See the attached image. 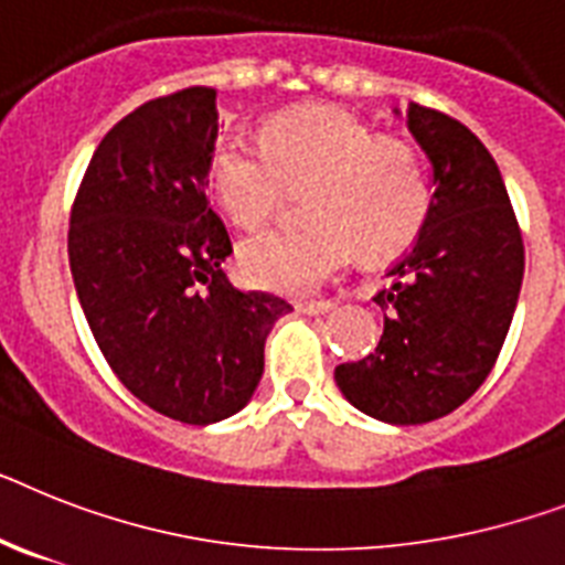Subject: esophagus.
Listing matches in <instances>:
<instances>
[{
    "label": "esophagus",
    "instance_id": "esophagus-1",
    "mask_svg": "<svg viewBox=\"0 0 565 565\" xmlns=\"http://www.w3.org/2000/svg\"><path fill=\"white\" fill-rule=\"evenodd\" d=\"M294 306L302 315H326V311L332 309V300H297Z\"/></svg>",
    "mask_w": 565,
    "mask_h": 565
}]
</instances>
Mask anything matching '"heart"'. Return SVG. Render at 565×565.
<instances>
[{
  "mask_svg": "<svg viewBox=\"0 0 565 565\" xmlns=\"http://www.w3.org/2000/svg\"><path fill=\"white\" fill-rule=\"evenodd\" d=\"M210 193L239 227H263L306 190L302 227H277L239 245L250 286L306 294L352 259H390L418 239L430 216V181L416 147L377 135L340 106L277 115L259 141L225 135L210 156Z\"/></svg>",
  "mask_w": 565,
  "mask_h": 565,
  "instance_id": "1",
  "label": "heart"
}]
</instances>
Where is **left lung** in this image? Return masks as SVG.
<instances>
[{
    "instance_id": "8db88e82",
    "label": "left lung",
    "mask_w": 565,
    "mask_h": 565,
    "mask_svg": "<svg viewBox=\"0 0 565 565\" xmlns=\"http://www.w3.org/2000/svg\"><path fill=\"white\" fill-rule=\"evenodd\" d=\"M407 126L433 164L430 216L375 294L384 334L334 370L340 393L390 424H424L477 393L505 343L525 248L500 167L477 135L430 106Z\"/></svg>"
}]
</instances>
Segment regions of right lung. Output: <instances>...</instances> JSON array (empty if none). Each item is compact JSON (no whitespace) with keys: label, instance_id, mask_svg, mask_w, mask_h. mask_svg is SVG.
I'll use <instances>...</instances> for the list:
<instances>
[{"label":"right lung","instance_id":"add662e5","mask_svg":"<svg viewBox=\"0 0 565 565\" xmlns=\"http://www.w3.org/2000/svg\"><path fill=\"white\" fill-rule=\"evenodd\" d=\"M216 135L210 86L129 111L97 143L68 227L74 288L106 363L135 398L184 424L248 404L265 338L291 311L222 271L233 245L204 193Z\"/></svg>","mask_w":565,"mask_h":565}]
</instances>
